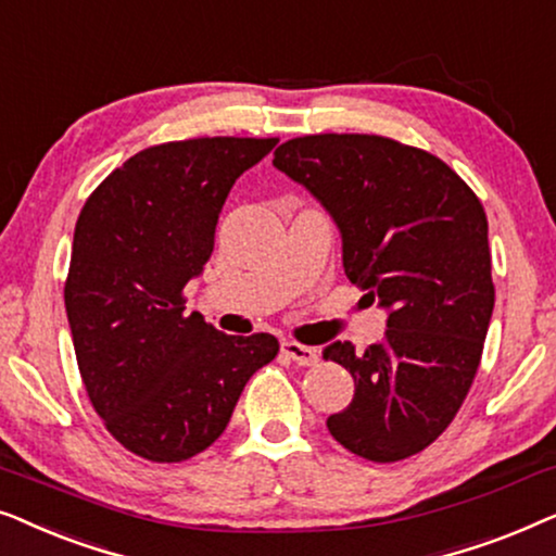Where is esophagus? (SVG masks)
<instances>
[{
  "mask_svg": "<svg viewBox=\"0 0 556 556\" xmlns=\"http://www.w3.org/2000/svg\"><path fill=\"white\" fill-rule=\"evenodd\" d=\"M283 354L288 359H293L301 367H311V364L318 362V352L314 346L299 344V341H283Z\"/></svg>",
  "mask_w": 556,
  "mask_h": 556,
  "instance_id": "1",
  "label": "esophagus"
}]
</instances>
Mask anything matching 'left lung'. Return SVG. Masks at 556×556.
Instances as JSON below:
<instances>
[{"mask_svg":"<svg viewBox=\"0 0 556 556\" xmlns=\"http://www.w3.org/2000/svg\"><path fill=\"white\" fill-rule=\"evenodd\" d=\"M273 164L331 212L346 278L390 308L379 344L324 349L354 377L326 428L364 460H405L443 435L481 364L496 299L483 204L443 159L377 134L299 136Z\"/></svg>","mask_w":556,"mask_h":556,"instance_id":"left-lung-1","label":"left lung"}]
</instances>
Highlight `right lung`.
<instances>
[{
    "mask_svg": "<svg viewBox=\"0 0 556 556\" xmlns=\"http://www.w3.org/2000/svg\"><path fill=\"white\" fill-rule=\"evenodd\" d=\"M278 139L156 143L113 169L75 223L65 311L88 400L126 451L181 463L223 435L240 392L276 359L270 333L227 337L185 286L215 248L235 179Z\"/></svg>",
    "mask_w": 556,
    "mask_h": 556,
    "instance_id": "1",
    "label": "right lung"
}]
</instances>
